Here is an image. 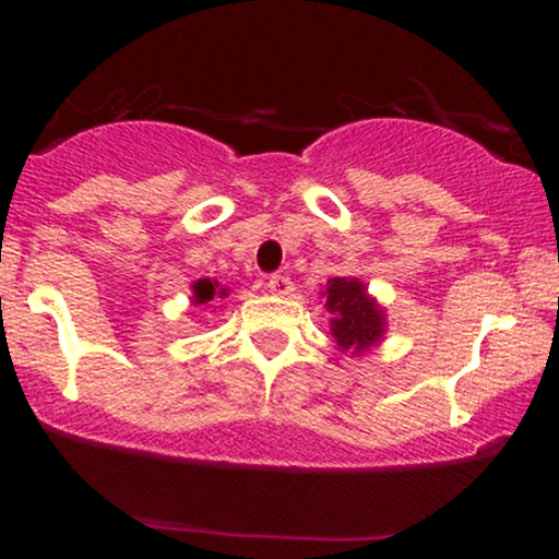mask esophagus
I'll return each mask as SVG.
<instances>
[{"instance_id": "34e87169", "label": "esophagus", "mask_w": 559, "mask_h": 559, "mask_svg": "<svg viewBox=\"0 0 559 559\" xmlns=\"http://www.w3.org/2000/svg\"><path fill=\"white\" fill-rule=\"evenodd\" d=\"M265 286H267V292L275 294V297H288V294L294 292V284L288 275H271Z\"/></svg>"}]
</instances>
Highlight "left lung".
<instances>
[{
	"instance_id": "left-lung-1",
	"label": "left lung",
	"mask_w": 559,
	"mask_h": 559,
	"mask_svg": "<svg viewBox=\"0 0 559 559\" xmlns=\"http://www.w3.org/2000/svg\"><path fill=\"white\" fill-rule=\"evenodd\" d=\"M325 310L331 312V331L342 349L362 355L383 333V312L365 294L357 278H331L325 288Z\"/></svg>"
}]
</instances>
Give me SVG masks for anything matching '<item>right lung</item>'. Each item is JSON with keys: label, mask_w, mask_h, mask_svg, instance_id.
<instances>
[{"label": "right lung", "mask_w": 559, "mask_h": 559, "mask_svg": "<svg viewBox=\"0 0 559 559\" xmlns=\"http://www.w3.org/2000/svg\"><path fill=\"white\" fill-rule=\"evenodd\" d=\"M217 294V284H213L210 278L199 281V284H194V301H199V305H204V301H210ZM226 294V292H221Z\"/></svg>", "instance_id": "add662e5"}]
</instances>
